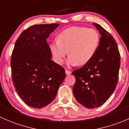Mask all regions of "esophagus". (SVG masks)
Masks as SVG:
<instances>
[{
    "mask_svg": "<svg viewBox=\"0 0 129 129\" xmlns=\"http://www.w3.org/2000/svg\"><path fill=\"white\" fill-rule=\"evenodd\" d=\"M65 73H66V74H67V75H68V74H70L71 73V71H69V70H65Z\"/></svg>",
    "mask_w": 129,
    "mask_h": 129,
    "instance_id": "1",
    "label": "esophagus"
}]
</instances>
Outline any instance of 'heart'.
Here are the masks:
<instances>
[{
  "label": "heart",
  "instance_id": "obj_1",
  "mask_svg": "<svg viewBox=\"0 0 129 129\" xmlns=\"http://www.w3.org/2000/svg\"><path fill=\"white\" fill-rule=\"evenodd\" d=\"M57 39L50 46L54 61L63 64L68 51V64L80 66L93 58L99 46L100 35L94 29L75 26L59 32Z\"/></svg>",
  "mask_w": 129,
  "mask_h": 129
}]
</instances>
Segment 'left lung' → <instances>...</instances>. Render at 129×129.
<instances>
[{
    "instance_id": "obj_1",
    "label": "left lung",
    "mask_w": 129,
    "mask_h": 129,
    "mask_svg": "<svg viewBox=\"0 0 129 129\" xmlns=\"http://www.w3.org/2000/svg\"><path fill=\"white\" fill-rule=\"evenodd\" d=\"M101 35L93 58L72 74L76 82L73 92L79 104L89 109L102 106L115 89L119 78L120 55L114 37L93 23Z\"/></svg>"
}]
</instances>
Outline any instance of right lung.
Segmentation results:
<instances>
[{"mask_svg": "<svg viewBox=\"0 0 129 129\" xmlns=\"http://www.w3.org/2000/svg\"><path fill=\"white\" fill-rule=\"evenodd\" d=\"M58 23L30 26L17 38L10 66L13 84L25 104L42 108L56 97L66 76L64 69L51 60L46 38Z\"/></svg>", "mask_w": 129, "mask_h": 129, "instance_id": "right-lung-1", "label": "right lung"}]
</instances>
